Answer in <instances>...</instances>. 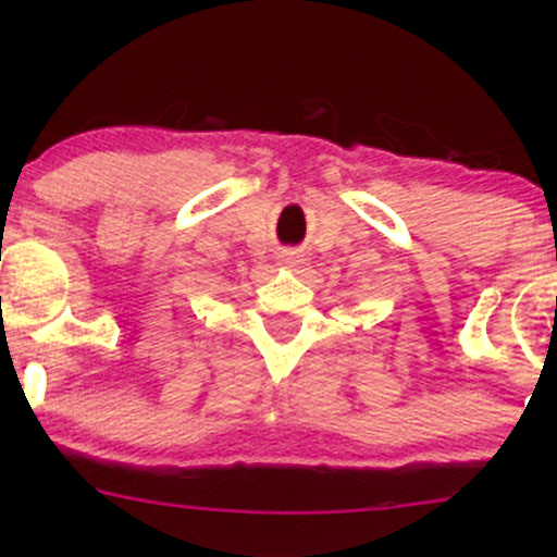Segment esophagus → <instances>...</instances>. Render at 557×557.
I'll use <instances>...</instances> for the list:
<instances>
[{
  "instance_id": "esophagus-1",
  "label": "esophagus",
  "mask_w": 557,
  "mask_h": 557,
  "mask_svg": "<svg viewBox=\"0 0 557 557\" xmlns=\"http://www.w3.org/2000/svg\"><path fill=\"white\" fill-rule=\"evenodd\" d=\"M280 261H283V267H287V270H298L300 264H304V257H300L298 251H285L283 257H280Z\"/></svg>"
}]
</instances>
